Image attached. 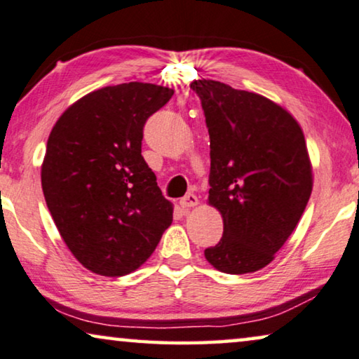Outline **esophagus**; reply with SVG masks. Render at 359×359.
<instances>
[{
	"instance_id": "34e87169",
	"label": "esophagus",
	"mask_w": 359,
	"mask_h": 359,
	"mask_svg": "<svg viewBox=\"0 0 359 359\" xmlns=\"http://www.w3.org/2000/svg\"><path fill=\"white\" fill-rule=\"evenodd\" d=\"M179 203H180L182 210H190V208H195L198 205V198L194 194H189V195H185L184 198H182Z\"/></svg>"
}]
</instances>
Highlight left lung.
Masks as SVG:
<instances>
[{
	"mask_svg": "<svg viewBox=\"0 0 359 359\" xmlns=\"http://www.w3.org/2000/svg\"><path fill=\"white\" fill-rule=\"evenodd\" d=\"M190 87L210 132L208 205L224 222L205 258L226 274H251L276 258L311 196L306 140L295 117L263 95L210 79Z\"/></svg>",
	"mask_w": 359,
	"mask_h": 359,
	"instance_id": "8db88e82",
	"label": "left lung"
}]
</instances>
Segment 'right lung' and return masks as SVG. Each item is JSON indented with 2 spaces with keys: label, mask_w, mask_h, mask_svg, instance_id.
Wrapping results in <instances>:
<instances>
[{
  "label": "right lung",
  "mask_w": 359,
  "mask_h": 359,
  "mask_svg": "<svg viewBox=\"0 0 359 359\" xmlns=\"http://www.w3.org/2000/svg\"><path fill=\"white\" fill-rule=\"evenodd\" d=\"M163 85L128 82L90 92L53 126L41 189L64 243L88 271H137L172 222L174 205L142 156L143 126L172 98Z\"/></svg>",
  "instance_id": "1"
}]
</instances>
